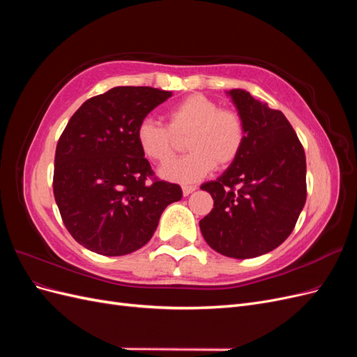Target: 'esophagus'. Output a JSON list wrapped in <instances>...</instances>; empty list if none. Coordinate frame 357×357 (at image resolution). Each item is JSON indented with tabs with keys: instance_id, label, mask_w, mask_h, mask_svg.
<instances>
[{
	"instance_id": "obj_1",
	"label": "esophagus",
	"mask_w": 357,
	"mask_h": 357,
	"mask_svg": "<svg viewBox=\"0 0 357 357\" xmlns=\"http://www.w3.org/2000/svg\"><path fill=\"white\" fill-rule=\"evenodd\" d=\"M181 190H183V195L188 197V195H190L192 192H195L197 188L195 186H181Z\"/></svg>"
}]
</instances>
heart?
I'll return each instance as SVG.
<instances>
[{"label": "heart", "instance_id": "1", "mask_svg": "<svg viewBox=\"0 0 357 357\" xmlns=\"http://www.w3.org/2000/svg\"><path fill=\"white\" fill-rule=\"evenodd\" d=\"M135 138L142 153L156 164H165L186 138L190 153L172 160L160 176L178 183H193L208 172L229 168L240 158L245 143V125L238 112L222 109L218 101L193 93L167 112V126L152 119L138 123Z\"/></svg>", "mask_w": 357, "mask_h": 357}]
</instances>
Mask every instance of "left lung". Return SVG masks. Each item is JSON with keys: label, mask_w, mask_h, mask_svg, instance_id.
Returning <instances> with one entry per match:
<instances>
[{"label": "left lung", "mask_w": 357, "mask_h": 357, "mask_svg": "<svg viewBox=\"0 0 357 357\" xmlns=\"http://www.w3.org/2000/svg\"><path fill=\"white\" fill-rule=\"evenodd\" d=\"M229 95L244 121L245 143L218 180L201 186L214 205L199 228L213 250L248 259L274 250L294 231L307 199V162L282 112L243 89Z\"/></svg>", "instance_id": "1"}]
</instances>
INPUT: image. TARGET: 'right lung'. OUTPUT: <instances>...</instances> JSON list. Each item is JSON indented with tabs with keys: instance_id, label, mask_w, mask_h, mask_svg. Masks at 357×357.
I'll use <instances>...</instances> for the list:
<instances>
[{
	"instance_id": "add662e5",
	"label": "right lung",
	"mask_w": 357,
	"mask_h": 357,
	"mask_svg": "<svg viewBox=\"0 0 357 357\" xmlns=\"http://www.w3.org/2000/svg\"><path fill=\"white\" fill-rule=\"evenodd\" d=\"M171 92L117 86L84 101L59 137L53 195L73 238L104 256L147 244L167 205L181 199L138 147V123Z\"/></svg>"
}]
</instances>
